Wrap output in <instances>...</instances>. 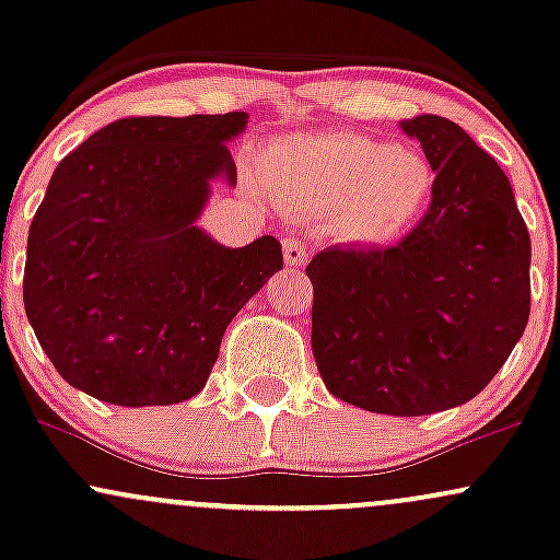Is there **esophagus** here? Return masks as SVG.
Wrapping results in <instances>:
<instances>
[{"mask_svg": "<svg viewBox=\"0 0 560 560\" xmlns=\"http://www.w3.org/2000/svg\"><path fill=\"white\" fill-rule=\"evenodd\" d=\"M284 260L289 268H302L307 262V244L294 240V236H289V240H284Z\"/></svg>", "mask_w": 560, "mask_h": 560, "instance_id": "esophagus-1", "label": "esophagus"}]
</instances>
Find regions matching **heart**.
<instances>
[{"label": "heart", "instance_id": "obj_1", "mask_svg": "<svg viewBox=\"0 0 560 560\" xmlns=\"http://www.w3.org/2000/svg\"><path fill=\"white\" fill-rule=\"evenodd\" d=\"M260 176L284 208L331 218L337 234L361 247L400 240L434 197V171L423 152L358 131L276 141L260 160Z\"/></svg>", "mask_w": 560, "mask_h": 560}]
</instances>
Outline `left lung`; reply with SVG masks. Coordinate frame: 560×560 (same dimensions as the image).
<instances>
[{"label": "left lung", "mask_w": 560, "mask_h": 560, "mask_svg": "<svg viewBox=\"0 0 560 560\" xmlns=\"http://www.w3.org/2000/svg\"><path fill=\"white\" fill-rule=\"evenodd\" d=\"M434 171L423 221L397 247L334 244L307 262L313 355L326 389L384 416L477 397L529 320L532 242L511 182L453 120H400Z\"/></svg>", "instance_id": "8db88e82"}]
</instances>
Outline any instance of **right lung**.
Instances as JSON below:
<instances>
[{
	"mask_svg": "<svg viewBox=\"0 0 560 560\" xmlns=\"http://www.w3.org/2000/svg\"><path fill=\"white\" fill-rule=\"evenodd\" d=\"M247 113L124 118L57 165L28 229L23 302L70 387L147 408L208 384L223 331L284 268L276 236L226 247L197 226Z\"/></svg>",
	"mask_w": 560,
	"mask_h": 560,
	"instance_id": "add662e5",
	"label": "right lung"
}]
</instances>
